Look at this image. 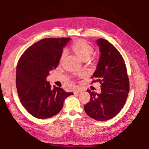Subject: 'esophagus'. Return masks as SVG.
<instances>
[{
    "label": "esophagus",
    "mask_w": 149,
    "mask_h": 149,
    "mask_svg": "<svg viewBox=\"0 0 149 149\" xmlns=\"http://www.w3.org/2000/svg\"><path fill=\"white\" fill-rule=\"evenodd\" d=\"M82 91H83V90H82L81 88H77V89H75L74 93H79L82 92Z\"/></svg>",
    "instance_id": "esophagus-1"
}]
</instances>
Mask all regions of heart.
Masks as SVG:
<instances>
[{
    "instance_id": "obj_1",
    "label": "heart",
    "mask_w": 149,
    "mask_h": 149,
    "mask_svg": "<svg viewBox=\"0 0 149 149\" xmlns=\"http://www.w3.org/2000/svg\"><path fill=\"white\" fill-rule=\"evenodd\" d=\"M71 48L73 51L83 61H86L88 59H89L93 52V47L83 40H77L75 41L72 44ZM65 56V52H63L60 59L62 60Z\"/></svg>"
}]
</instances>
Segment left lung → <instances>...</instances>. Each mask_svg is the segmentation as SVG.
Listing matches in <instances>:
<instances>
[{"mask_svg":"<svg viewBox=\"0 0 149 149\" xmlns=\"http://www.w3.org/2000/svg\"><path fill=\"white\" fill-rule=\"evenodd\" d=\"M100 58L93 76L101 84V93L87 90L90 102L84 106L87 115L98 121L115 117L123 108L128 96L129 81L122 56L108 41L98 39Z\"/></svg>","mask_w":149,"mask_h":149,"instance_id":"8db88e82","label":"left lung"}]
</instances>
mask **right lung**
<instances>
[{
    "mask_svg": "<svg viewBox=\"0 0 149 149\" xmlns=\"http://www.w3.org/2000/svg\"><path fill=\"white\" fill-rule=\"evenodd\" d=\"M71 38H45L29 47L20 57L16 84L20 102L31 115L46 119L59 113L66 98L73 95L61 88H52L47 81L58 66L63 48Z\"/></svg>",
    "mask_w": 149,
    "mask_h": 149,
    "instance_id": "right-lung-1",
    "label": "right lung"
}]
</instances>
